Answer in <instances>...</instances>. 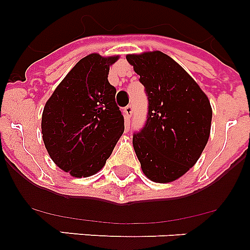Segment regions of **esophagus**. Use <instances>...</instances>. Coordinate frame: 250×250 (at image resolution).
I'll list each match as a JSON object with an SVG mask.
<instances>
[{"instance_id": "esophagus-1", "label": "esophagus", "mask_w": 250, "mask_h": 250, "mask_svg": "<svg viewBox=\"0 0 250 250\" xmlns=\"http://www.w3.org/2000/svg\"><path fill=\"white\" fill-rule=\"evenodd\" d=\"M124 115H125V119L129 121L130 118H131V115H132V105H131V104L124 107Z\"/></svg>"}]
</instances>
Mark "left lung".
Masks as SVG:
<instances>
[{"mask_svg": "<svg viewBox=\"0 0 250 250\" xmlns=\"http://www.w3.org/2000/svg\"><path fill=\"white\" fill-rule=\"evenodd\" d=\"M145 87L146 123L132 135L141 169L155 183H170L194 167L210 135L211 106L193 77L160 51L127 55Z\"/></svg>", "mask_w": 250, "mask_h": 250, "instance_id": "8db88e82", "label": "left lung"}]
</instances>
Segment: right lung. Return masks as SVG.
Wrapping results in <instances>:
<instances>
[{"label":"right lung","mask_w":250,"mask_h":250,"mask_svg":"<svg viewBox=\"0 0 250 250\" xmlns=\"http://www.w3.org/2000/svg\"><path fill=\"white\" fill-rule=\"evenodd\" d=\"M119 56L91 54L65 76L43 107L42 139L55 164L75 178L101 170L124 132L116 89L107 80Z\"/></svg>","instance_id":"obj_1"}]
</instances>
